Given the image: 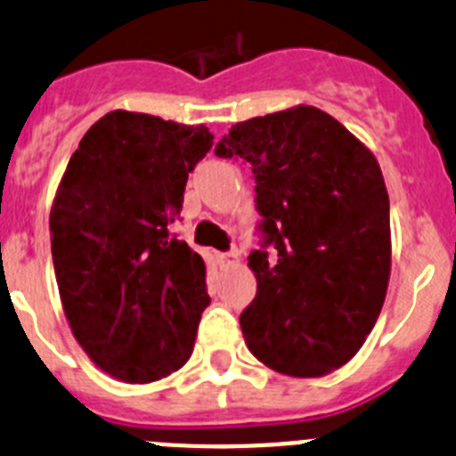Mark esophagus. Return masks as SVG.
Wrapping results in <instances>:
<instances>
[{
    "label": "esophagus",
    "mask_w": 456,
    "mask_h": 456,
    "mask_svg": "<svg viewBox=\"0 0 456 456\" xmlns=\"http://www.w3.org/2000/svg\"><path fill=\"white\" fill-rule=\"evenodd\" d=\"M218 262L223 269H232V266H238L240 265V254L238 251H229V254H220L218 256Z\"/></svg>",
    "instance_id": "obj_1"
}]
</instances>
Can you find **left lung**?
Instances as JSON below:
<instances>
[{
  "mask_svg": "<svg viewBox=\"0 0 456 456\" xmlns=\"http://www.w3.org/2000/svg\"><path fill=\"white\" fill-rule=\"evenodd\" d=\"M216 156L251 165L265 247L278 251L249 256L247 346L282 375H329L360 351L388 291V191L375 154L324 110L293 105L232 126Z\"/></svg>",
  "mask_w": 456,
  "mask_h": 456,
  "instance_id": "left-lung-1",
  "label": "left lung"
}]
</instances>
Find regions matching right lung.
I'll list each match as a JSON object with an SVG mask.
<instances>
[{"instance_id": "obj_1", "label": "right lung", "mask_w": 456, "mask_h": 456, "mask_svg": "<svg viewBox=\"0 0 456 456\" xmlns=\"http://www.w3.org/2000/svg\"><path fill=\"white\" fill-rule=\"evenodd\" d=\"M205 126L112 110L70 156L50 209L63 314L86 355L126 384L181 369L209 305L205 262L174 236Z\"/></svg>"}]
</instances>
